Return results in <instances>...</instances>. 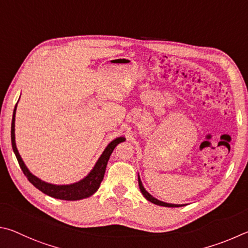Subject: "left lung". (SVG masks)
<instances>
[{"mask_svg":"<svg viewBox=\"0 0 248 248\" xmlns=\"http://www.w3.org/2000/svg\"><path fill=\"white\" fill-rule=\"evenodd\" d=\"M138 185H140V189L141 194L144 195V197H145L148 202L155 203V205L163 206V207H172V208L185 206V205H177V203H169V202H164L159 201V199H157V198H155V197L153 196V195H150V194H149L148 192H147V190L145 189L144 185H142V183H141V180H140V174H138Z\"/></svg>","mask_w":248,"mask_h":248,"instance_id":"obj_1","label":"left lung"}]
</instances>
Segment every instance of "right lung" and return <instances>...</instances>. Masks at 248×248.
<instances>
[{
  "instance_id": "1",
  "label": "right lung",
  "mask_w": 248,
  "mask_h": 248,
  "mask_svg": "<svg viewBox=\"0 0 248 248\" xmlns=\"http://www.w3.org/2000/svg\"><path fill=\"white\" fill-rule=\"evenodd\" d=\"M17 104L15 106L14 112H13V119H12V127H11V138H12V147L13 151L17 158V161L19 163V167L24 174L27 177L28 181L31 183L34 187H37L39 190H41L43 194L47 195L56 199H62V201H80V199L88 198L91 195H93L97 192L100 187V184L103 180L104 173H106L107 164L110 155L113 153L115 147L120 144V142L125 141V137H117L113 140L110 144L107 146L104 149L102 155H100L98 161L95 162L94 167L93 168L88 174H87L84 179L76 182L73 184H64V185H58V184H51L47 182L42 181L36 175H33L29 169L26 167L25 162L21 159L20 155L17 150L16 141H15V114H16Z\"/></svg>"
}]
</instances>
